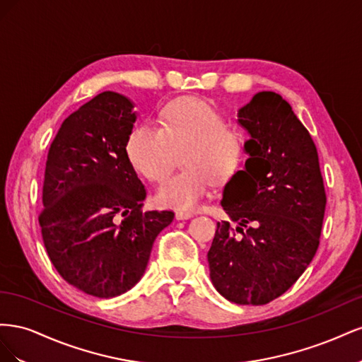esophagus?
<instances>
[{"label": "esophagus", "instance_id": "34e87169", "mask_svg": "<svg viewBox=\"0 0 362 362\" xmlns=\"http://www.w3.org/2000/svg\"><path fill=\"white\" fill-rule=\"evenodd\" d=\"M192 216H193L192 211H177V213H175L177 221H185V218H190Z\"/></svg>", "mask_w": 362, "mask_h": 362}]
</instances>
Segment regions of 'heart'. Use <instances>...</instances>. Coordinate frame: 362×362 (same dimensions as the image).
<instances>
[{"label":"heart","mask_w":362,"mask_h":362,"mask_svg":"<svg viewBox=\"0 0 362 362\" xmlns=\"http://www.w3.org/2000/svg\"><path fill=\"white\" fill-rule=\"evenodd\" d=\"M161 127L144 122L131 131L127 156L151 181L168 177L182 151L184 169L164 181L157 199L166 206L193 208L216 181H225L243 157V141L226 127L225 117L199 98H180L161 112Z\"/></svg>","instance_id":"heart-1"}]
</instances>
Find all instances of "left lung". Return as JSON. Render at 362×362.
<instances>
[{
  "label": "left lung",
  "mask_w": 362,
  "mask_h": 362,
  "mask_svg": "<svg viewBox=\"0 0 362 362\" xmlns=\"http://www.w3.org/2000/svg\"><path fill=\"white\" fill-rule=\"evenodd\" d=\"M247 129L245 170L225 185L208 250L210 278L225 299L264 305L286 293L310 266L320 243L326 193L308 129L275 92H258L238 110Z\"/></svg>",
  "instance_id": "1"
}]
</instances>
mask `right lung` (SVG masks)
I'll use <instances>...</instances> for the list:
<instances>
[{
    "label": "right lung",
    "instance_id": "obj_1",
    "mask_svg": "<svg viewBox=\"0 0 362 362\" xmlns=\"http://www.w3.org/2000/svg\"><path fill=\"white\" fill-rule=\"evenodd\" d=\"M128 98L103 92L63 120L48 151L39 214L59 275L96 298L133 288L173 211H144L146 190L127 156Z\"/></svg>",
    "mask_w": 362,
    "mask_h": 362
}]
</instances>
